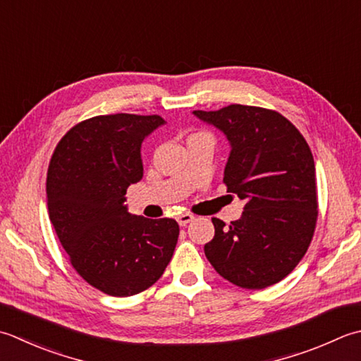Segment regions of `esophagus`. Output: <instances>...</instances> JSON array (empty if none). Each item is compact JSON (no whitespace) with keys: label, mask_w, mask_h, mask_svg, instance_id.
<instances>
[{"label":"esophagus","mask_w":361,"mask_h":361,"mask_svg":"<svg viewBox=\"0 0 361 361\" xmlns=\"http://www.w3.org/2000/svg\"><path fill=\"white\" fill-rule=\"evenodd\" d=\"M192 221H194V216L189 214V213H183L178 217H176V222L180 224V227H186V225L189 222H192Z\"/></svg>","instance_id":"34e87169"}]
</instances>
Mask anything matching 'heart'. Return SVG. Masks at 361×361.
Listing matches in <instances>:
<instances>
[{"label":"heart","mask_w":361,"mask_h":361,"mask_svg":"<svg viewBox=\"0 0 361 361\" xmlns=\"http://www.w3.org/2000/svg\"><path fill=\"white\" fill-rule=\"evenodd\" d=\"M202 134H203V133H199V134H194V136H202ZM194 136H192V137H194Z\"/></svg>","instance_id":"1"}]
</instances>
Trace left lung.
Segmentation results:
<instances>
[{
	"instance_id": "1",
	"label": "left lung",
	"mask_w": 361,
	"mask_h": 361,
	"mask_svg": "<svg viewBox=\"0 0 361 361\" xmlns=\"http://www.w3.org/2000/svg\"><path fill=\"white\" fill-rule=\"evenodd\" d=\"M192 114L225 134L231 150L224 183L245 202L228 227L213 217L214 238L204 255L236 286L279 283L307 253L316 227L314 159L307 140L279 112L257 106Z\"/></svg>"
}]
</instances>
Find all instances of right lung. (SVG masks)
Listing matches in <instances>:
<instances>
[{"label":"right lung","instance_id":"1","mask_svg":"<svg viewBox=\"0 0 361 361\" xmlns=\"http://www.w3.org/2000/svg\"><path fill=\"white\" fill-rule=\"evenodd\" d=\"M159 116H98L56 147L47 175L48 214L70 263L100 291L126 298L157 283L172 259L173 219L128 213L126 189L142 180L140 147Z\"/></svg>","mask_w":361,"mask_h":361}]
</instances>
